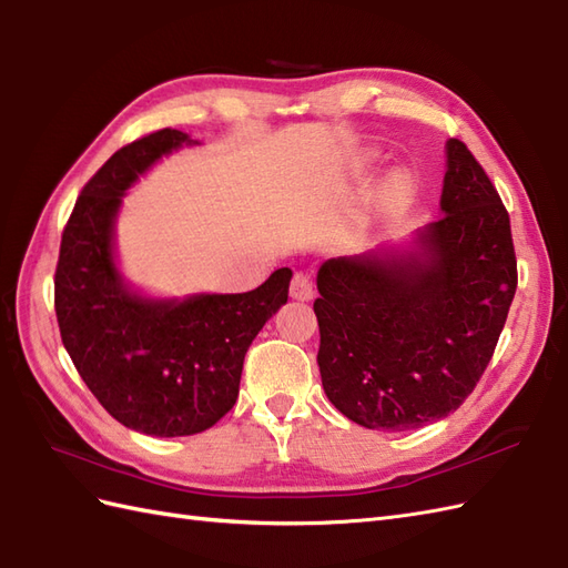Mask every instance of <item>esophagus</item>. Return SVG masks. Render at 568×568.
Wrapping results in <instances>:
<instances>
[{
	"label": "esophagus",
	"mask_w": 568,
	"mask_h": 568,
	"mask_svg": "<svg viewBox=\"0 0 568 568\" xmlns=\"http://www.w3.org/2000/svg\"><path fill=\"white\" fill-rule=\"evenodd\" d=\"M290 295H293L300 302L312 300L314 285H312V278H310L307 273H295L293 275V283H290Z\"/></svg>",
	"instance_id": "obj_1"
}]
</instances>
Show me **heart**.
<instances>
[{
    "label": "heart",
    "instance_id": "obj_1",
    "mask_svg": "<svg viewBox=\"0 0 568 568\" xmlns=\"http://www.w3.org/2000/svg\"><path fill=\"white\" fill-rule=\"evenodd\" d=\"M408 191H412V183H408V179L404 174H394V176H389L387 186H385V201L389 205L399 203L408 195Z\"/></svg>",
    "mask_w": 568,
    "mask_h": 568
}]
</instances>
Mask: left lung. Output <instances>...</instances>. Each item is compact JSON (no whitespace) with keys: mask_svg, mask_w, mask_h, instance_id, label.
Returning a JSON list of instances; mask_svg holds the SVG:
<instances>
[{"mask_svg":"<svg viewBox=\"0 0 568 568\" xmlns=\"http://www.w3.org/2000/svg\"><path fill=\"white\" fill-rule=\"evenodd\" d=\"M516 285L506 207L467 144L447 140L440 217L316 271L328 402L373 430L445 418L489 365Z\"/></svg>","mask_w":568,"mask_h":568,"instance_id":"1","label":"left lung"}]
</instances>
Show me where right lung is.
Returning a JSON list of instances; mask_svg holds the SVG:
<instances>
[{"label":"right lung","mask_w":568,"mask_h":568,"mask_svg":"<svg viewBox=\"0 0 568 568\" xmlns=\"http://www.w3.org/2000/svg\"><path fill=\"white\" fill-rule=\"evenodd\" d=\"M193 144L164 128L118 150L77 197L55 271L60 336L77 373L115 420L152 438L207 430L230 412L244 355L293 278L278 268L248 293L183 297L125 278L115 252L123 197L162 156Z\"/></svg>","instance_id":"add662e5"}]
</instances>
